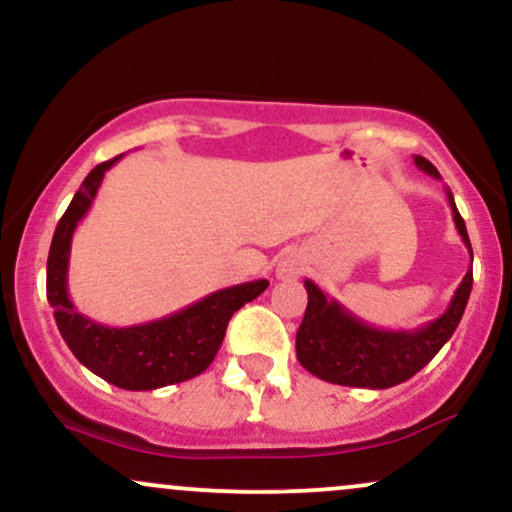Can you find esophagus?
<instances>
[{
	"label": "esophagus",
	"mask_w": 512,
	"mask_h": 512,
	"mask_svg": "<svg viewBox=\"0 0 512 512\" xmlns=\"http://www.w3.org/2000/svg\"><path fill=\"white\" fill-rule=\"evenodd\" d=\"M304 270V263L299 261L297 256H285L282 261L278 263V275L282 280H292V278H299Z\"/></svg>",
	"instance_id": "esophagus-1"
}]
</instances>
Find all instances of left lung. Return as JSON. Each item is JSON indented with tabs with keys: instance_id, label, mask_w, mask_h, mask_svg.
Returning <instances> with one entry per match:
<instances>
[{
	"instance_id": "obj_1",
	"label": "left lung",
	"mask_w": 512,
	"mask_h": 512,
	"mask_svg": "<svg viewBox=\"0 0 512 512\" xmlns=\"http://www.w3.org/2000/svg\"><path fill=\"white\" fill-rule=\"evenodd\" d=\"M414 165L431 177L441 179L436 167L422 155H414ZM446 194L455 227L472 258L465 220L455 208L453 194L448 189ZM304 287L309 294V304H306L302 326L297 330L299 364L321 381L378 390L405 383L407 378L422 371L450 340L470 299L472 268L462 278L448 309L434 321L414 330L369 326L362 318L350 314L338 299H328L314 280H304Z\"/></svg>"
}]
</instances>
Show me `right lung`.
<instances>
[{
  "label": "right lung",
  "instance_id": "obj_1",
  "mask_svg": "<svg viewBox=\"0 0 512 512\" xmlns=\"http://www.w3.org/2000/svg\"><path fill=\"white\" fill-rule=\"evenodd\" d=\"M117 160H122V155L100 162L88 172L57 222L47 256V302L54 309L64 342L86 369L117 388L155 390L203 374L220 350L234 311L266 290L268 280L225 287L170 316L136 326H102L78 314L69 297L71 239L78 222L93 206L105 172Z\"/></svg>",
  "mask_w": 512,
  "mask_h": 512
}]
</instances>
